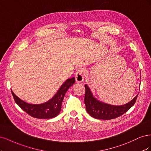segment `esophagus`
<instances>
[{"mask_svg":"<svg viewBox=\"0 0 151 151\" xmlns=\"http://www.w3.org/2000/svg\"><path fill=\"white\" fill-rule=\"evenodd\" d=\"M85 70L83 68H79L75 74L76 81L78 83H82L84 81Z\"/></svg>","mask_w":151,"mask_h":151,"instance_id":"obj_1","label":"esophagus"}]
</instances>
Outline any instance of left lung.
<instances>
[{"label":"left lung","instance_id":"1","mask_svg":"<svg viewBox=\"0 0 151 151\" xmlns=\"http://www.w3.org/2000/svg\"><path fill=\"white\" fill-rule=\"evenodd\" d=\"M85 104L88 114L96 119L111 120L122 115L135 104L138 95L123 105H112L97 100L87 85H85Z\"/></svg>","mask_w":151,"mask_h":151}]
</instances>
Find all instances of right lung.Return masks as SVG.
Returning a JSON list of instances; mask_svg holds the SVG:
<instances>
[{"mask_svg": "<svg viewBox=\"0 0 151 151\" xmlns=\"http://www.w3.org/2000/svg\"><path fill=\"white\" fill-rule=\"evenodd\" d=\"M74 77L66 80L56 95L46 103L41 104H30L22 100L11 90L14 99L16 104L27 114L35 118L41 119H52L59 115L61 110V104L66 91L75 83Z\"/></svg>", "mask_w": 151, "mask_h": 151, "instance_id": "1", "label": "right lung"}]
</instances>
